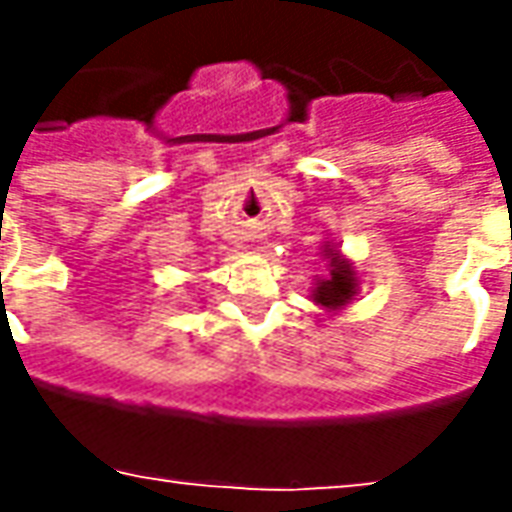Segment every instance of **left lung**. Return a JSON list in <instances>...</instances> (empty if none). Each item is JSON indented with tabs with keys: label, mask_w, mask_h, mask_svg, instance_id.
I'll use <instances>...</instances> for the list:
<instances>
[{
	"label": "left lung",
	"mask_w": 512,
	"mask_h": 512,
	"mask_svg": "<svg viewBox=\"0 0 512 512\" xmlns=\"http://www.w3.org/2000/svg\"><path fill=\"white\" fill-rule=\"evenodd\" d=\"M322 256L327 259V276L325 279H316L313 302L325 307L327 313H336V310H344V307L356 299V293H359V276H356L353 262H347L336 245L327 242Z\"/></svg>",
	"instance_id": "obj_1"
}]
</instances>
